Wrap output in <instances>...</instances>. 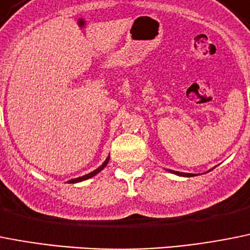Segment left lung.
Masks as SVG:
<instances>
[{"instance_id":"1","label":"left lung","mask_w":250,"mask_h":250,"mask_svg":"<svg viewBox=\"0 0 250 250\" xmlns=\"http://www.w3.org/2000/svg\"><path fill=\"white\" fill-rule=\"evenodd\" d=\"M173 173H176V175H180V176H195V175H192V173H185V172H177V171H172Z\"/></svg>"}]
</instances>
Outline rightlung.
Listing matches in <instances>:
<instances>
[{
    "instance_id": "add662e5",
    "label": "right lung",
    "mask_w": 250,
    "mask_h": 250,
    "mask_svg": "<svg viewBox=\"0 0 250 250\" xmlns=\"http://www.w3.org/2000/svg\"><path fill=\"white\" fill-rule=\"evenodd\" d=\"M108 161H109V158H107V160H105V162H104V164L102 165L101 167H98V168H97V170H94V171H93V172L88 173V175H85V176H82V177H78V179H73V180H70V181H69V182H70V184H75V182L84 181V180H86V179H90V177L95 176V175H97V173H98V172H101V171L103 170L104 167L107 166Z\"/></svg>"
}]
</instances>
